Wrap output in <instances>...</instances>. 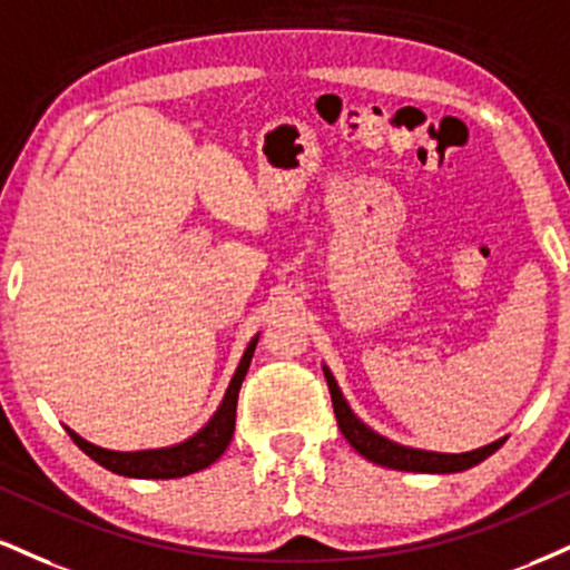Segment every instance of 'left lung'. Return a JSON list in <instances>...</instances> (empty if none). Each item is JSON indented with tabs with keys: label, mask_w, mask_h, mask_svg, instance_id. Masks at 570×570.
I'll list each match as a JSON object with an SVG mask.
<instances>
[{
	"label": "left lung",
	"mask_w": 570,
	"mask_h": 570,
	"mask_svg": "<svg viewBox=\"0 0 570 570\" xmlns=\"http://www.w3.org/2000/svg\"><path fill=\"white\" fill-rule=\"evenodd\" d=\"M324 376H326L328 393H332L334 414H337L342 435L347 438V443H351L363 459L380 464V468L403 470V472H428V475H449V472H462V470L475 468V464H481L483 459H489L493 451L504 443V438H499V441L481 445V449L475 451H464V454H443V451H424V449H414V445L395 443L368 428V424L355 414L351 403H347V397L342 395L337 380H334L332 368H328L326 363H324Z\"/></svg>",
	"instance_id": "left-lung-1"
}]
</instances>
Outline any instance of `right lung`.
<instances>
[{"instance_id": "right-lung-1", "label": "right lung", "mask_w": 570, "mask_h": 570, "mask_svg": "<svg viewBox=\"0 0 570 570\" xmlns=\"http://www.w3.org/2000/svg\"><path fill=\"white\" fill-rule=\"evenodd\" d=\"M259 332L249 340L246 351L238 361L236 372H233L228 390H225L223 401L215 414L209 416L207 424L202 430H196L194 435H188L180 443L161 445V449H140V451H114L102 449V445L89 443L87 438L73 433L71 428H66V433L73 438V443L79 445L81 451L89 459L100 464V468L116 472V475L125 478H140V481H169V478H185L190 472L207 470L209 464H215L219 456L228 449L233 428H236V403H238V390H242V382L246 372H249L252 355H255Z\"/></svg>"}]
</instances>
